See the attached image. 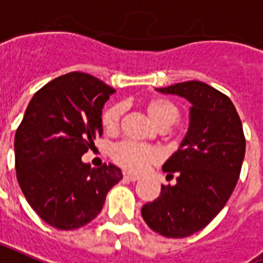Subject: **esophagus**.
<instances>
[{
    "label": "esophagus",
    "instance_id": "obj_1",
    "mask_svg": "<svg viewBox=\"0 0 263 263\" xmlns=\"http://www.w3.org/2000/svg\"><path fill=\"white\" fill-rule=\"evenodd\" d=\"M123 176H124V179L131 180V182H136V180H139V176L132 175V174H129V172H124Z\"/></svg>",
    "mask_w": 263,
    "mask_h": 263
}]
</instances>
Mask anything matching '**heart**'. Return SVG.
<instances>
[{
  "mask_svg": "<svg viewBox=\"0 0 263 263\" xmlns=\"http://www.w3.org/2000/svg\"><path fill=\"white\" fill-rule=\"evenodd\" d=\"M145 109L153 121L160 127L171 125L178 118V109L174 103L164 98H152L145 103ZM123 114V106L111 105L102 113V125L106 131L113 132L118 128ZM111 158L120 167L131 172H142L152 164L163 158L161 150L149 145H140L135 142H120L111 147Z\"/></svg>",
  "mask_w": 263,
  "mask_h": 263,
  "instance_id": "heart-1",
  "label": "heart"
}]
</instances>
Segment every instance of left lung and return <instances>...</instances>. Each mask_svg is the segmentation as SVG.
Returning <instances> with one entry per match:
<instances>
[{
  "mask_svg": "<svg viewBox=\"0 0 263 263\" xmlns=\"http://www.w3.org/2000/svg\"><path fill=\"white\" fill-rule=\"evenodd\" d=\"M163 93L183 96L192 103L190 125L176 153L163 171L176 185L161 186L160 197L142 207L150 229L161 236H192L225 207L241 171L246 138L232 100L201 81L158 88Z\"/></svg>",
  "mask_w": 263,
  "mask_h": 263,
  "instance_id": "obj_1",
  "label": "left lung"
}]
</instances>
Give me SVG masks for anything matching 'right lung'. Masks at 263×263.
I'll list each match as a JSON object with an SVG mask.
<instances>
[{
	"label": "right lung",
	"mask_w": 263,
	"mask_h": 263,
	"mask_svg": "<svg viewBox=\"0 0 263 263\" xmlns=\"http://www.w3.org/2000/svg\"><path fill=\"white\" fill-rule=\"evenodd\" d=\"M114 89L87 73L65 74L34 93L15 135L16 178L26 200L48 225L74 230L102 211L123 179L113 164L81 161L102 135V109Z\"/></svg>",
	"instance_id": "obj_1"
}]
</instances>
